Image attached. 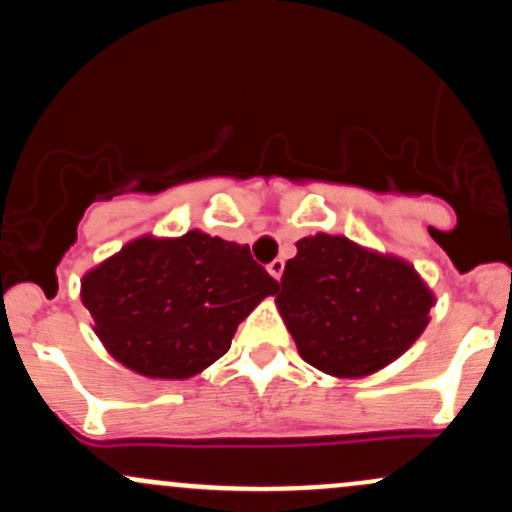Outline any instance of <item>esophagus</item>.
<instances>
[{
	"instance_id": "1",
	"label": "esophagus",
	"mask_w": 512,
	"mask_h": 512,
	"mask_svg": "<svg viewBox=\"0 0 512 512\" xmlns=\"http://www.w3.org/2000/svg\"><path fill=\"white\" fill-rule=\"evenodd\" d=\"M267 272L272 274V277L277 279V282H279V279H282V274H284V260H282V257H277V260L269 262V265H267Z\"/></svg>"
}]
</instances>
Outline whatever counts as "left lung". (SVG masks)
Returning <instances> with one entry per match:
<instances>
[{
	"label": "left lung",
	"mask_w": 512,
	"mask_h": 512,
	"mask_svg": "<svg viewBox=\"0 0 512 512\" xmlns=\"http://www.w3.org/2000/svg\"><path fill=\"white\" fill-rule=\"evenodd\" d=\"M274 294L299 355L338 379L369 376L401 357L428 328L435 303L411 262L328 233L296 243Z\"/></svg>",
	"instance_id": "8db88e82"
}]
</instances>
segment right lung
<instances>
[{
  "label": "right lung",
  "instance_id": "right-lung-1",
  "mask_svg": "<svg viewBox=\"0 0 512 512\" xmlns=\"http://www.w3.org/2000/svg\"><path fill=\"white\" fill-rule=\"evenodd\" d=\"M247 245L189 230L140 235L82 277V303L111 357L148 379L182 381L228 352L265 296L277 291Z\"/></svg>",
  "mask_w": 512,
  "mask_h": 512
}]
</instances>
